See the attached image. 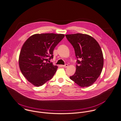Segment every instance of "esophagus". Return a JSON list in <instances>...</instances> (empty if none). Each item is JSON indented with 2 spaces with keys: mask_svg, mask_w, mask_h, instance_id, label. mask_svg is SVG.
<instances>
[{
  "mask_svg": "<svg viewBox=\"0 0 121 121\" xmlns=\"http://www.w3.org/2000/svg\"><path fill=\"white\" fill-rule=\"evenodd\" d=\"M68 66V64H65V65H63V67H65V68H66V67H67Z\"/></svg>",
  "mask_w": 121,
  "mask_h": 121,
  "instance_id": "obj_1",
  "label": "esophagus"
}]
</instances>
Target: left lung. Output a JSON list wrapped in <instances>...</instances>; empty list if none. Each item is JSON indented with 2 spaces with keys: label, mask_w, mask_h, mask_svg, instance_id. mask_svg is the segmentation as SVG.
Here are the masks:
<instances>
[{
  "label": "left lung",
  "mask_w": 121,
  "mask_h": 121,
  "mask_svg": "<svg viewBox=\"0 0 121 121\" xmlns=\"http://www.w3.org/2000/svg\"><path fill=\"white\" fill-rule=\"evenodd\" d=\"M65 36L74 48L78 59L76 72L70 78L81 87L89 86L95 82L103 69L104 60L100 47L88 35L78 33Z\"/></svg>",
  "instance_id": "left-lung-1"
}]
</instances>
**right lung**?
I'll list each match as a JSON object with an SVG mask.
<instances>
[{"mask_svg": "<svg viewBox=\"0 0 121 121\" xmlns=\"http://www.w3.org/2000/svg\"><path fill=\"white\" fill-rule=\"evenodd\" d=\"M64 37V34H38L25 42L19 56V67L33 85L41 86L54 76L58 67L48 62L53 58L54 49Z\"/></svg>", "mask_w": 121, "mask_h": 121, "instance_id": "add662e5", "label": "right lung"}]
</instances>
